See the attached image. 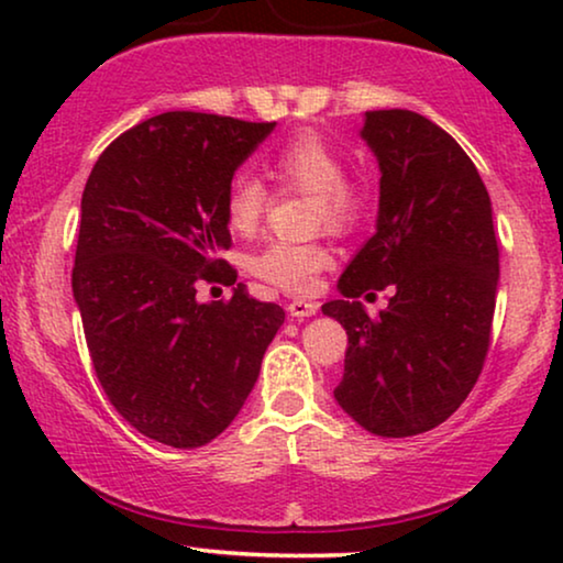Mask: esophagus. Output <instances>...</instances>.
Instances as JSON below:
<instances>
[{"mask_svg":"<svg viewBox=\"0 0 563 563\" xmlns=\"http://www.w3.org/2000/svg\"><path fill=\"white\" fill-rule=\"evenodd\" d=\"M318 302H312V299H291L287 305V312L291 318H312L314 312H318Z\"/></svg>","mask_w":563,"mask_h":563,"instance_id":"1","label":"esophagus"}]
</instances>
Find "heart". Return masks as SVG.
I'll use <instances>...</instances> for the list:
<instances>
[{"mask_svg": "<svg viewBox=\"0 0 563 563\" xmlns=\"http://www.w3.org/2000/svg\"><path fill=\"white\" fill-rule=\"evenodd\" d=\"M268 174L282 189L310 195L312 225H325L335 233L353 230L364 218L368 191L358 179L345 176L341 151L325 137L305 130L289 137L268 161ZM268 210V189L258 176L241 172L230 181L225 195V222L235 235L249 238L258 230ZM333 264V253L322 241L268 243L251 258V272L261 282L289 291L312 295L318 276Z\"/></svg>", "mask_w": 563, "mask_h": 563, "instance_id": "b5f03b06", "label": "heart"}]
</instances>
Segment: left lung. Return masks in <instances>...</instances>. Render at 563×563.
<instances>
[{
  "label": "left lung",
  "instance_id": "left-lung-1",
  "mask_svg": "<svg viewBox=\"0 0 563 563\" xmlns=\"http://www.w3.org/2000/svg\"><path fill=\"white\" fill-rule=\"evenodd\" d=\"M361 137L379 161V218L322 305L349 333L335 399L384 438L449 420L479 379L499 279L492 202L464 148L410 110L366 112ZM391 286L387 311L357 302Z\"/></svg>",
  "mask_w": 563,
  "mask_h": 563
}]
</instances>
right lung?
I'll return each instance as SVG.
<instances>
[{
    "mask_svg": "<svg viewBox=\"0 0 563 563\" xmlns=\"http://www.w3.org/2000/svg\"><path fill=\"white\" fill-rule=\"evenodd\" d=\"M276 122L164 112L107 145L81 195L71 274L95 374L137 433L174 449L218 438L249 399L284 310L235 284L225 195Z\"/></svg>",
    "mask_w": 563,
    "mask_h": 563,
    "instance_id": "obj_1",
    "label": "right lung"
}]
</instances>
